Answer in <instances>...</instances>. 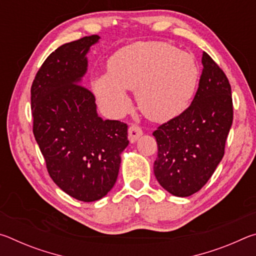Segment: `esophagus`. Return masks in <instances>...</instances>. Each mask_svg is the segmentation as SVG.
Here are the masks:
<instances>
[{"instance_id":"1","label":"esophagus","mask_w":256,"mask_h":256,"mask_svg":"<svg viewBox=\"0 0 256 256\" xmlns=\"http://www.w3.org/2000/svg\"><path fill=\"white\" fill-rule=\"evenodd\" d=\"M142 136V130L141 128L136 126V125H131L128 128V140L131 144H134L136 142V140L138 138Z\"/></svg>"}]
</instances>
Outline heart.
I'll return each instance as SVG.
<instances>
[{
  "instance_id": "heart-1",
  "label": "heart",
  "mask_w": 256,
  "mask_h": 256,
  "mask_svg": "<svg viewBox=\"0 0 256 256\" xmlns=\"http://www.w3.org/2000/svg\"><path fill=\"white\" fill-rule=\"evenodd\" d=\"M108 68L94 76L92 86L99 105L116 118L131 107L130 89L136 90L138 107L151 120L174 118L188 107L200 80L194 56L162 42L123 47Z\"/></svg>"
}]
</instances>
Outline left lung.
Here are the masks:
<instances>
[{"mask_svg": "<svg viewBox=\"0 0 256 256\" xmlns=\"http://www.w3.org/2000/svg\"><path fill=\"white\" fill-rule=\"evenodd\" d=\"M202 66L190 107L154 132L158 146L154 176L175 196H190L206 185L224 157L232 124V88L226 74L206 52Z\"/></svg>", "mask_w": 256, "mask_h": 256, "instance_id": "8db88e82", "label": "left lung"}]
</instances>
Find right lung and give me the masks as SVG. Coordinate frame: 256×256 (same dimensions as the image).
<instances>
[{
	"instance_id": "add662e5",
	"label": "right lung",
	"mask_w": 256,
	"mask_h": 256,
	"mask_svg": "<svg viewBox=\"0 0 256 256\" xmlns=\"http://www.w3.org/2000/svg\"><path fill=\"white\" fill-rule=\"evenodd\" d=\"M97 34L68 42L42 63L32 86L34 136L48 174L68 196L100 200L118 180L128 125L98 116L92 92L81 86Z\"/></svg>"
}]
</instances>
